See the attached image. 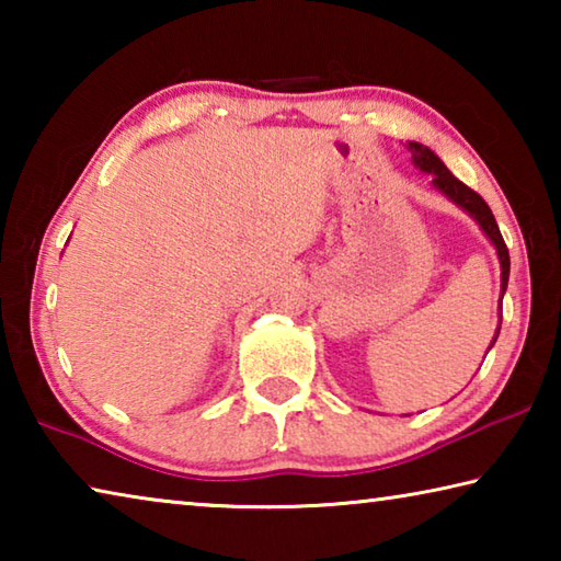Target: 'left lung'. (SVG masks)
<instances>
[{
  "instance_id": "8db88e82",
  "label": "left lung",
  "mask_w": 561,
  "mask_h": 561,
  "mask_svg": "<svg viewBox=\"0 0 561 561\" xmlns=\"http://www.w3.org/2000/svg\"><path fill=\"white\" fill-rule=\"evenodd\" d=\"M408 150H411L413 163L421 170H425V173L433 175V185L438 187L443 195H448L455 205H460L462 210H468L474 217V220H478V225L482 227V232L490 237V242L495 244L497 257H500V267H502V294H505L507 279H510V252H507L505 240H502L500 227L495 222V215H492L488 203L482 201V197L474 193L472 187L460 183V180L443 165V160L435 156L431 148H425L423 144H408ZM497 334H500V329H497ZM492 344H495V341H492Z\"/></svg>"
}]
</instances>
